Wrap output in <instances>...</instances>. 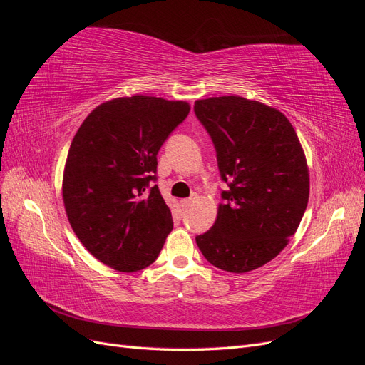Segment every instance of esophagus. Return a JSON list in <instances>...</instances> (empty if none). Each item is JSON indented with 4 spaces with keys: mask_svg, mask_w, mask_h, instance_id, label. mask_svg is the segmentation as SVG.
Segmentation results:
<instances>
[{
    "mask_svg": "<svg viewBox=\"0 0 365 365\" xmlns=\"http://www.w3.org/2000/svg\"><path fill=\"white\" fill-rule=\"evenodd\" d=\"M196 201H197V195H192L190 197H185V200H181V205H182L184 208H189V207H192Z\"/></svg>",
    "mask_w": 365,
    "mask_h": 365,
    "instance_id": "1",
    "label": "esophagus"
}]
</instances>
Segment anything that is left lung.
I'll use <instances>...</instances> for the list:
<instances>
[{
	"mask_svg": "<svg viewBox=\"0 0 365 365\" xmlns=\"http://www.w3.org/2000/svg\"><path fill=\"white\" fill-rule=\"evenodd\" d=\"M216 149L222 192L215 225L196 236L213 267L248 272L288 245L309 200V169L289 120L275 108L239 96L195 102Z\"/></svg>",
	"mask_w": 365,
	"mask_h": 365,
	"instance_id": "obj_1",
	"label": "left lung"
}]
</instances>
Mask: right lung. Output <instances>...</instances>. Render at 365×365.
Listing matches in <instances>:
<instances>
[{
    "instance_id": "right-lung-1",
    "label": "right lung",
    "mask_w": 365,
    "mask_h": 365,
    "mask_svg": "<svg viewBox=\"0 0 365 365\" xmlns=\"http://www.w3.org/2000/svg\"><path fill=\"white\" fill-rule=\"evenodd\" d=\"M190 105L118 97L98 105L71 141L62 197L70 225L93 256L120 272L157 260L172 213L157 181V153Z\"/></svg>"
}]
</instances>
